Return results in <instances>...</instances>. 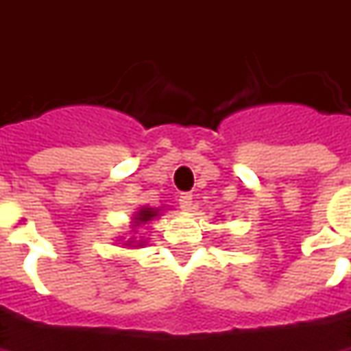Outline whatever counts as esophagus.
Returning a JSON list of instances; mask_svg holds the SVG:
<instances>
[{"label":"esophagus","instance_id":"1","mask_svg":"<svg viewBox=\"0 0 351 351\" xmlns=\"http://www.w3.org/2000/svg\"><path fill=\"white\" fill-rule=\"evenodd\" d=\"M178 206L182 207L184 211H190V209H192V195L190 194L178 195Z\"/></svg>","mask_w":351,"mask_h":351}]
</instances>
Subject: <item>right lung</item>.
Listing matches in <instances>:
<instances>
[{
  "instance_id": "add662e5",
  "label": "right lung",
  "mask_w": 351,
  "mask_h": 351,
  "mask_svg": "<svg viewBox=\"0 0 351 351\" xmlns=\"http://www.w3.org/2000/svg\"><path fill=\"white\" fill-rule=\"evenodd\" d=\"M161 207H149V206H144L140 207L138 211H134V215L130 219V238H126V240H117V242H123L125 247H142L145 245V240L144 236H136L138 234V228L142 225H147L149 221H154L157 217L161 215Z\"/></svg>"
}]
</instances>
